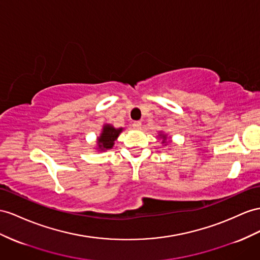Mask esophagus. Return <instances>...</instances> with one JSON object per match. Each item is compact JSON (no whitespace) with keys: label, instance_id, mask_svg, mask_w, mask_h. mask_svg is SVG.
I'll use <instances>...</instances> for the list:
<instances>
[{"label":"esophagus","instance_id":"esophagus-1","mask_svg":"<svg viewBox=\"0 0 260 260\" xmlns=\"http://www.w3.org/2000/svg\"><path fill=\"white\" fill-rule=\"evenodd\" d=\"M141 126H142V123L139 121H136V122L133 123V128H135V129H139V128H141Z\"/></svg>","mask_w":260,"mask_h":260}]
</instances>
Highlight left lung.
<instances>
[{"instance_id":"left-lung-1","label":"left lung","mask_w":260,"mask_h":260,"mask_svg":"<svg viewBox=\"0 0 260 260\" xmlns=\"http://www.w3.org/2000/svg\"><path fill=\"white\" fill-rule=\"evenodd\" d=\"M158 139H161V144L166 146L168 144V141H170V139H171V137H169L168 134H166V133L160 131L158 133Z\"/></svg>"}]
</instances>
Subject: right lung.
Listing matches in <instances>:
<instances>
[{
    "instance_id": "obj_1",
    "label": "right lung",
    "mask_w": 260,
    "mask_h": 260,
    "mask_svg": "<svg viewBox=\"0 0 260 260\" xmlns=\"http://www.w3.org/2000/svg\"><path fill=\"white\" fill-rule=\"evenodd\" d=\"M124 131L123 127L115 128L111 124H104L100 136L96 137V146L95 149L98 151H106L112 149L114 146V142L118 138L119 134Z\"/></svg>"
}]
</instances>
